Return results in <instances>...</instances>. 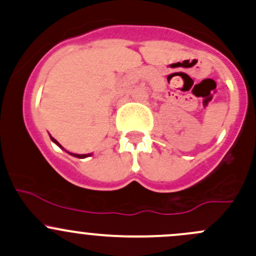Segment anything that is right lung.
Here are the masks:
<instances>
[{
	"label": "right lung",
	"mask_w": 256,
	"mask_h": 256,
	"mask_svg": "<svg viewBox=\"0 0 256 256\" xmlns=\"http://www.w3.org/2000/svg\"><path fill=\"white\" fill-rule=\"evenodd\" d=\"M50 140L53 141L54 144H58L59 147H62V146H60V144H59L58 141L56 140V138H52V136H50ZM62 148H63V147H62ZM69 154H70V152H69ZM72 154V156H74V157H78V158H85V157H89V156H90V154Z\"/></svg>",
	"instance_id": "add662e5"
}]
</instances>
